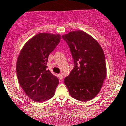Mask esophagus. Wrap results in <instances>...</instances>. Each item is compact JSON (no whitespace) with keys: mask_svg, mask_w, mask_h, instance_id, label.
<instances>
[{"mask_svg":"<svg viewBox=\"0 0 126 126\" xmlns=\"http://www.w3.org/2000/svg\"><path fill=\"white\" fill-rule=\"evenodd\" d=\"M58 76H59V78L60 80H62V79H63V75H62V74H59V75H58Z\"/></svg>","mask_w":126,"mask_h":126,"instance_id":"34e87169","label":"esophagus"}]
</instances>
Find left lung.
I'll return each mask as SVG.
<instances>
[{
  "mask_svg": "<svg viewBox=\"0 0 126 126\" xmlns=\"http://www.w3.org/2000/svg\"><path fill=\"white\" fill-rule=\"evenodd\" d=\"M62 37L69 47L75 64L64 80L69 93L79 101L91 100L99 93L106 77L103 49L94 38L80 30Z\"/></svg>",
  "mask_w": 126,
  "mask_h": 126,
  "instance_id": "8db88e82",
  "label": "left lung"
}]
</instances>
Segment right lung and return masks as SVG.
<instances>
[{"instance_id": "right-lung-1", "label": "right lung", "mask_w": 126, "mask_h": 126, "mask_svg": "<svg viewBox=\"0 0 126 126\" xmlns=\"http://www.w3.org/2000/svg\"><path fill=\"white\" fill-rule=\"evenodd\" d=\"M60 34L40 33L24 45L17 58V76L22 89L33 101L49 100L55 94L59 79L47 69L50 53L60 41Z\"/></svg>"}]
</instances>
